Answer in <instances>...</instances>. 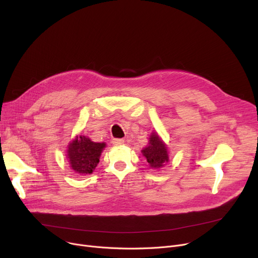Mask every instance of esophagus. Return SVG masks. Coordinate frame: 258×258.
<instances>
[{
  "instance_id": "obj_1",
  "label": "esophagus",
  "mask_w": 258,
  "mask_h": 258,
  "mask_svg": "<svg viewBox=\"0 0 258 258\" xmlns=\"http://www.w3.org/2000/svg\"><path fill=\"white\" fill-rule=\"evenodd\" d=\"M112 143L114 144V145H121V144H123L124 143V140L123 139H113L112 140Z\"/></svg>"
}]
</instances>
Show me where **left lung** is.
<instances>
[{
	"instance_id": "1",
	"label": "left lung",
	"mask_w": 258,
	"mask_h": 258,
	"mask_svg": "<svg viewBox=\"0 0 258 258\" xmlns=\"http://www.w3.org/2000/svg\"><path fill=\"white\" fill-rule=\"evenodd\" d=\"M142 155L152 168H160L168 162L167 147L156 132L152 133L148 145L142 150Z\"/></svg>"
}]
</instances>
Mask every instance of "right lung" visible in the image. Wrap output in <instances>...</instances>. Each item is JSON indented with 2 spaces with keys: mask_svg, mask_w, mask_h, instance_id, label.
Listing matches in <instances>:
<instances>
[{
  "mask_svg": "<svg viewBox=\"0 0 258 258\" xmlns=\"http://www.w3.org/2000/svg\"><path fill=\"white\" fill-rule=\"evenodd\" d=\"M105 143L91 141L86 136H77L68 146V159L71 168L79 174H90L99 163Z\"/></svg>",
  "mask_w": 258,
  "mask_h": 258,
  "instance_id": "1",
  "label": "right lung"
}]
</instances>
